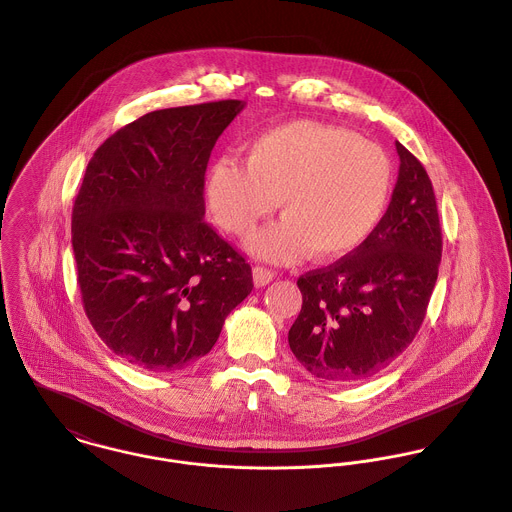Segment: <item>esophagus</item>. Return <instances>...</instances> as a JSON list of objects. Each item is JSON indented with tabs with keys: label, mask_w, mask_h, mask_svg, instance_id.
<instances>
[{
	"label": "esophagus",
	"mask_w": 512,
	"mask_h": 512,
	"mask_svg": "<svg viewBox=\"0 0 512 512\" xmlns=\"http://www.w3.org/2000/svg\"><path fill=\"white\" fill-rule=\"evenodd\" d=\"M252 278H254V286L256 288H262L266 284H270L274 280V272L268 270V268H262V266H256L252 270Z\"/></svg>",
	"instance_id": "34e87169"
}]
</instances>
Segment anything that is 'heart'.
<instances>
[{
    "label": "heart",
    "instance_id": "b5f03b06",
    "mask_svg": "<svg viewBox=\"0 0 512 512\" xmlns=\"http://www.w3.org/2000/svg\"><path fill=\"white\" fill-rule=\"evenodd\" d=\"M391 176L379 145L340 127L292 121L252 139L244 165L218 161L206 178V198L216 224L236 236L280 202L284 218L246 240L258 258L288 264L310 252L318 262H336L375 232Z\"/></svg>",
    "mask_w": 512,
    "mask_h": 512
}]
</instances>
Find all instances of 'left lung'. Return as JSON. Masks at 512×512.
<instances>
[{
    "mask_svg": "<svg viewBox=\"0 0 512 512\" xmlns=\"http://www.w3.org/2000/svg\"><path fill=\"white\" fill-rule=\"evenodd\" d=\"M389 206L369 240L298 280L302 310L288 332L296 359L332 383L369 379L419 332L441 264L433 184L401 145Z\"/></svg>",
    "mask_w": 512,
    "mask_h": 512,
    "instance_id": "left-lung-1",
    "label": "left lung"
}]
</instances>
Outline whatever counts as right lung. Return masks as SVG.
I'll list each match as a JSON object with an SVG mask.
<instances>
[{
    "mask_svg": "<svg viewBox=\"0 0 512 512\" xmlns=\"http://www.w3.org/2000/svg\"><path fill=\"white\" fill-rule=\"evenodd\" d=\"M244 101L143 115L93 155L71 232L85 314L125 361L167 373L204 357L252 292L250 264L204 222V172Z\"/></svg>",
    "mask_w": 512,
    "mask_h": 512,
    "instance_id": "1",
    "label": "right lung"
}]
</instances>
